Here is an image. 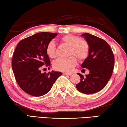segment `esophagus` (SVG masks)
Wrapping results in <instances>:
<instances>
[{
  "label": "esophagus",
  "instance_id": "34e87169",
  "mask_svg": "<svg viewBox=\"0 0 127 127\" xmlns=\"http://www.w3.org/2000/svg\"><path fill=\"white\" fill-rule=\"evenodd\" d=\"M63 74H64V75H66V76H71V73H66V72H64Z\"/></svg>",
  "mask_w": 127,
  "mask_h": 127
}]
</instances>
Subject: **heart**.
I'll return each mask as SVG.
<instances>
[{
    "instance_id": "heart-1",
    "label": "heart",
    "mask_w": 127,
    "mask_h": 127,
    "mask_svg": "<svg viewBox=\"0 0 127 127\" xmlns=\"http://www.w3.org/2000/svg\"><path fill=\"white\" fill-rule=\"evenodd\" d=\"M60 41L62 43L69 46L68 55L75 56L80 60L85 59L88 56L89 45L85 40L79 39L78 36L74 35L67 34L61 37ZM46 52L50 58L56 57V46L54 42L51 41L47 44ZM75 57L70 56L66 59L59 58L54 63V67L60 71H70L77 63V59Z\"/></svg>"
}]
</instances>
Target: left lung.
I'll return each mask as SVG.
<instances>
[{
    "instance_id": "left-lung-1",
    "label": "left lung",
    "mask_w": 127,
    "mask_h": 127,
    "mask_svg": "<svg viewBox=\"0 0 127 127\" xmlns=\"http://www.w3.org/2000/svg\"><path fill=\"white\" fill-rule=\"evenodd\" d=\"M89 45L88 56L81 66L89 70L84 77L80 73L81 81L76 85L80 92L93 94L103 89L111 78L115 58L109 45L104 39L89 33L81 35Z\"/></svg>"
}]
</instances>
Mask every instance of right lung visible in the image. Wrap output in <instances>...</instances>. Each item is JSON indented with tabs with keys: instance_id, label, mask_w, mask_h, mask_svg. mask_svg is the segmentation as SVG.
<instances>
[{
	"instance_id": "1",
	"label": "right lung",
	"mask_w": 127,
	"mask_h": 127,
	"mask_svg": "<svg viewBox=\"0 0 127 127\" xmlns=\"http://www.w3.org/2000/svg\"><path fill=\"white\" fill-rule=\"evenodd\" d=\"M57 33H36L20 41L15 50L12 68L16 81L26 93L33 96L45 95L50 91L53 84L62 75L60 71L42 73L39 69L50 61L46 52L47 45Z\"/></svg>"
}]
</instances>
